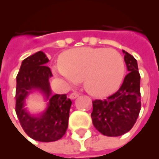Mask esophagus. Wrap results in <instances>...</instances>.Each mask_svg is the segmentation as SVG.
<instances>
[{"label": "esophagus", "instance_id": "34e87169", "mask_svg": "<svg viewBox=\"0 0 159 159\" xmlns=\"http://www.w3.org/2000/svg\"><path fill=\"white\" fill-rule=\"evenodd\" d=\"M79 95H80V94H79V93L73 92L70 95V98L71 99V100H75V99H76V98L78 97Z\"/></svg>", "mask_w": 159, "mask_h": 159}]
</instances>
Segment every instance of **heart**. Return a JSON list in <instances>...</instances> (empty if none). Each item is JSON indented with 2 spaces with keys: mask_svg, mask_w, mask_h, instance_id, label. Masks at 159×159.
Segmentation results:
<instances>
[{
  "mask_svg": "<svg viewBox=\"0 0 159 159\" xmlns=\"http://www.w3.org/2000/svg\"><path fill=\"white\" fill-rule=\"evenodd\" d=\"M52 73L69 84L84 80L89 95L103 98L120 88L126 67L122 56L116 50L84 47L62 53L59 65L52 67Z\"/></svg>",
  "mask_w": 159,
  "mask_h": 159,
  "instance_id": "b5f03b06",
  "label": "heart"
}]
</instances>
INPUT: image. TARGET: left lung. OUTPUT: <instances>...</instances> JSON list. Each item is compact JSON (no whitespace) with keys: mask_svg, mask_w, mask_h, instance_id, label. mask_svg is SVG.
Returning a JSON list of instances; mask_svg holds the SVG:
<instances>
[{"mask_svg":"<svg viewBox=\"0 0 159 159\" xmlns=\"http://www.w3.org/2000/svg\"><path fill=\"white\" fill-rule=\"evenodd\" d=\"M123 52L128 74L117 92L105 101H92L93 125L107 137H119L132 129L141 110L140 75L138 62L126 51Z\"/></svg>","mask_w":159,"mask_h":159,"instance_id":"1","label":"left lung"}]
</instances>
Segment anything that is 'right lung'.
I'll list each match as a JSON object with an SVG mask.
<instances>
[{
  "mask_svg": "<svg viewBox=\"0 0 159 159\" xmlns=\"http://www.w3.org/2000/svg\"><path fill=\"white\" fill-rule=\"evenodd\" d=\"M48 61L43 52H37L21 62L16 76V116L30 138L43 143L55 142L65 134L72 104L66 95L52 94L49 79L52 75L46 66ZM35 92L44 96L46 107L40 113L32 114L25 108V101Z\"/></svg>",
  "mask_w": 159,
  "mask_h": 159,
  "instance_id": "add662e5",
  "label": "right lung"
}]
</instances>
